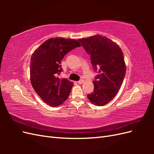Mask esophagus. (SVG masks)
<instances>
[{
	"instance_id": "esophagus-1",
	"label": "esophagus",
	"mask_w": 154,
	"mask_h": 154,
	"mask_svg": "<svg viewBox=\"0 0 154 154\" xmlns=\"http://www.w3.org/2000/svg\"><path fill=\"white\" fill-rule=\"evenodd\" d=\"M84 82V80H79L78 82V84H82V83Z\"/></svg>"
}]
</instances>
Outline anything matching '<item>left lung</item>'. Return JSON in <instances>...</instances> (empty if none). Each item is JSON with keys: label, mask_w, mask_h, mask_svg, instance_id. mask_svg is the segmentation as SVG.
<instances>
[{"label": "left lung", "mask_w": 154, "mask_h": 154, "mask_svg": "<svg viewBox=\"0 0 154 154\" xmlns=\"http://www.w3.org/2000/svg\"><path fill=\"white\" fill-rule=\"evenodd\" d=\"M98 74L93 82L94 91L87 97L96 106H103L113 100L122 86L126 74L124 56L119 46L105 36L96 35L78 39Z\"/></svg>", "instance_id": "left-lung-1"}]
</instances>
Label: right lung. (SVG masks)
Here are the masks:
<instances>
[{
  "instance_id": "obj_1",
  "label": "right lung",
  "mask_w": 154,
  "mask_h": 154,
  "mask_svg": "<svg viewBox=\"0 0 154 154\" xmlns=\"http://www.w3.org/2000/svg\"><path fill=\"white\" fill-rule=\"evenodd\" d=\"M80 46L74 39L57 37L45 41L32 53L30 62L31 85L49 106H59L68 98L73 83L58 77L63 70L60 63L69 51Z\"/></svg>"
}]
</instances>
